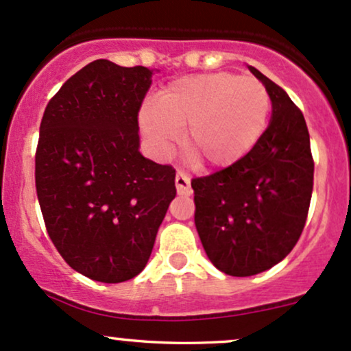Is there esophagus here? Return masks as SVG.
<instances>
[{
  "instance_id": "1",
  "label": "esophagus",
  "mask_w": 351,
  "mask_h": 351,
  "mask_svg": "<svg viewBox=\"0 0 351 351\" xmlns=\"http://www.w3.org/2000/svg\"><path fill=\"white\" fill-rule=\"evenodd\" d=\"M175 183H176V189H178V195H184V196L191 195V184H189V178L186 173L183 171L176 173Z\"/></svg>"
}]
</instances>
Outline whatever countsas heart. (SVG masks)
<instances>
[{"instance_id":"obj_1","label":"heart","mask_w":351,"mask_h":351,"mask_svg":"<svg viewBox=\"0 0 351 351\" xmlns=\"http://www.w3.org/2000/svg\"><path fill=\"white\" fill-rule=\"evenodd\" d=\"M271 115V95L261 80L232 72L173 80L140 112L153 152L167 156L184 128V147L209 168L239 162L256 147Z\"/></svg>"}]
</instances>
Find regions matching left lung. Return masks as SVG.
Returning <instances> with one entry per match:
<instances>
[{
    "instance_id": "left-lung-1",
    "label": "left lung",
    "mask_w": 351,
    "mask_h": 351,
    "mask_svg": "<svg viewBox=\"0 0 351 351\" xmlns=\"http://www.w3.org/2000/svg\"><path fill=\"white\" fill-rule=\"evenodd\" d=\"M267 88L272 119L239 162L191 180L195 224L221 272L249 277L280 263L297 244L313 189L308 128L284 88L249 67Z\"/></svg>"
}]
</instances>
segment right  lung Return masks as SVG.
I'll list each match as a JSON object with an SVG mask.
<instances>
[{"label":"right lung","instance_id":"add662e5","mask_svg":"<svg viewBox=\"0 0 351 351\" xmlns=\"http://www.w3.org/2000/svg\"><path fill=\"white\" fill-rule=\"evenodd\" d=\"M152 75L143 66L94 60L64 82L39 127L34 175L47 234L92 280L138 276L176 196L175 168L138 152Z\"/></svg>","mask_w":351,"mask_h":351}]
</instances>
